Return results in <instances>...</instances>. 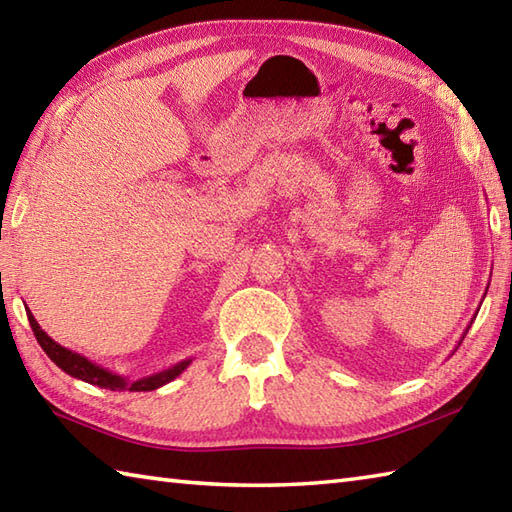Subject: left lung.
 <instances>
[{"label": "left lung", "instance_id": "left-lung-1", "mask_svg": "<svg viewBox=\"0 0 512 512\" xmlns=\"http://www.w3.org/2000/svg\"><path fill=\"white\" fill-rule=\"evenodd\" d=\"M469 328H471V325H469ZM469 328H466V332H469ZM466 332H464V334H466ZM460 343H462V341H460Z\"/></svg>", "mask_w": 512, "mask_h": 512}]
</instances>
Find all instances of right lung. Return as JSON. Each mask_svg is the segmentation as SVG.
I'll use <instances>...</instances> for the list:
<instances>
[{"instance_id":"add662e5","label":"right lung","mask_w":512,"mask_h":512,"mask_svg":"<svg viewBox=\"0 0 512 512\" xmlns=\"http://www.w3.org/2000/svg\"><path fill=\"white\" fill-rule=\"evenodd\" d=\"M28 321H30V328L32 332H35L37 341L41 345V350L46 352L50 356V361L61 367L65 374H70L72 378H79V380H85V383L90 385H96V387H103V389H112V391H154L162 385L171 383L173 378L180 376L184 369H187L191 365L193 358H184V361L176 363L169 369H162V372L158 374H151V376H145V378H138V380H129L121 374H114L110 372L107 367H101L92 363L90 358H85L81 354H76L72 350H68V347L59 345L57 341H52L50 336L41 330V325L37 323V319L32 317V312L28 310Z\"/></svg>"}]
</instances>
